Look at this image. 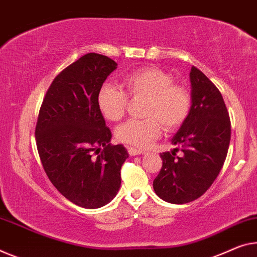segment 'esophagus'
I'll return each mask as SVG.
<instances>
[{"label": "esophagus", "instance_id": "1", "mask_svg": "<svg viewBox=\"0 0 257 257\" xmlns=\"http://www.w3.org/2000/svg\"><path fill=\"white\" fill-rule=\"evenodd\" d=\"M127 152H128V154L131 156H136V155H144V154L146 153L145 151H141V149H136V148H133V147H127Z\"/></svg>", "mask_w": 257, "mask_h": 257}]
</instances>
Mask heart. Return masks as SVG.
Listing matches in <instances>:
<instances>
[{
	"instance_id": "1",
	"label": "heart",
	"mask_w": 257,
	"mask_h": 257,
	"mask_svg": "<svg viewBox=\"0 0 257 257\" xmlns=\"http://www.w3.org/2000/svg\"><path fill=\"white\" fill-rule=\"evenodd\" d=\"M123 90L105 84L97 93V108L105 119L117 121L124 117L128 97L146 98L145 119H130L119 125L116 137L123 144L145 149L165 131H173L184 124L192 109L189 90L175 84L172 74L155 66L142 68L126 76Z\"/></svg>"
}]
</instances>
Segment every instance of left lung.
<instances>
[{"label": "left lung", "instance_id": "obj_1", "mask_svg": "<svg viewBox=\"0 0 257 257\" xmlns=\"http://www.w3.org/2000/svg\"><path fill=\"white\" fill-rule=\"evenodd\" d=\"M192 109L172 138L173 151L161 154L163 161L153 181L162 200L184 204L199 199L211 186L226 159L231 121L218 88L195 66L189 72ZM182 152L177 157L176 151Z\"/></svg>", "mask_w": 257, "mask_h": 257}]
</instances>
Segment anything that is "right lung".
<instances>
[{
	"instance_id": "obj_1",
	"label": "right lung",
	"mask_w": 257,
	"mask_h": 257,
	"mask_svg": "<svg viewBox=\"0 0 257 257\" xmlns=\"http://www.w3.org/2000/svg\"><path fill=\"white\" fill-rule=\"evenodd\" d=\"M117 63L88 53L51 82L35 127L38 153L51 184L86 209L108 204L120 187L128 153L112 146L111 131L97 108V93Z\"/></svg>"
}]
</instances>
